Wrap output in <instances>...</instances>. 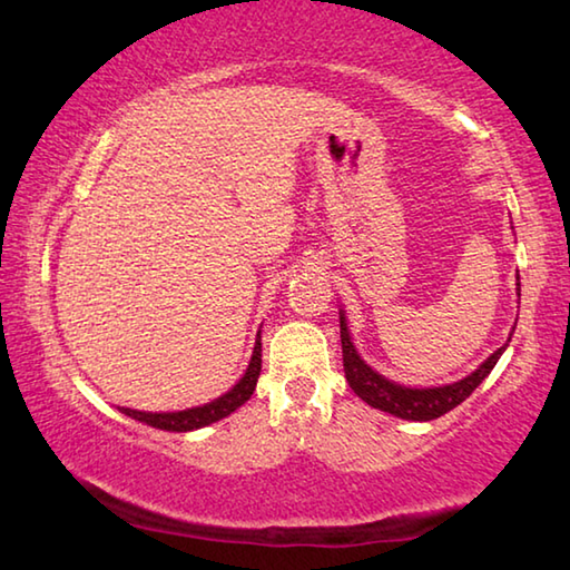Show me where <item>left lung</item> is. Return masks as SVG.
I'll return each instance as SVG.
<instances>
[{
    "instance_id": "8db88e82",
    "label": "left lung",
    "mask_w": 570,
    "mask_h": 570,
    "mask_svg": "<svg viewBox=\"0 0 570 570\" xmlns=\"http://www.w3.org/2000/svg\"><path fill=\"white\" fill-rule=\"evenodd\" d=\"M341 343H343V367L345 377L357 397H363L367 405L385 411L403 421H435V417L453 411L455 405H461L468 395H471L478 385L483 383V377L493 371L498 357L503 355L505 347L488 357V361L478 367L475 373L463 377L461 383L443 385V387H403L397 383L385 381L383 375H377L373 367H367L361 355L355 353V345L351 343V333H347V323L341 313Z\"/></svg>"
}]
</instances>
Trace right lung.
I'll return each mask as SVG.
<instances>
[{
  "mask_svg": "<svg viewBox=\"0 0 570 570\" xmlns=\"http://www.w3.org/2000/svg\"><path fill=\"white\" fill-rule=\"evenodd\" d=\"M259 367H263V343H259V335H257L253 361H249L245 375L239 377V383L233 387V391L225 393L223 397H217V401L199 407H189V411H179V413H142V411H129V407H122V413L135 417L139 423L159 428V431H175V433L195 431V428H203L219 421V417H227L229 413L237 411L239 405L247 403L257 385Z\"/></svg>",
  "mask_w": 570,
  "mask_h": 570,
  "instance_id": "obj_1",
  "label": "right lung"
}]
</instances>
